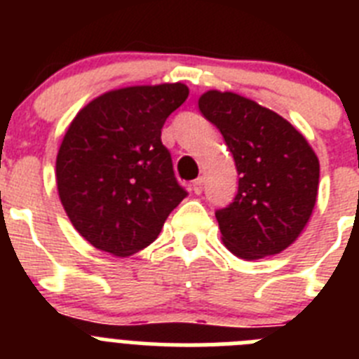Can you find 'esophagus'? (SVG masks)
Listing matches in <instances>:
<instances>
[{
  "label": "esophagus",
  "instance_id": "esophagus-1",
  "mask_svg": "<svg viewBox=\"0 0 359 359\" xmlns=\"http://www.w3.org/2000/svg\"><path fill=\"white\" fill-rule=\"evenodd\" d=\"M203 185H205V180H203V177H198V180L192 182V190H194V194H201Z\"/></svg>",
  "mask_w": 359,
  "mask_h": 359
}]
</instances>
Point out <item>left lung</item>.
I'll use <instances>...</instances> for the list:
<instances>
[{
    "label": "left lung",
    "instance_id": "8db88e82",
    "mask_svg": "<svg viewBox=\"0 0 359 359\" xmlns=\"http://www.w3.org/2000/svg\"><path fill=\"white\" fill-rule=\"evenodd\" d=\"M199 111L221 131L239 174V189L215 212L233 255H277L302 233L318 194L320 163L297 129L275 111L231 91L210 90Z\"/></svg>",
    "mask_w": 359,
    "mask_h": 359
}]
</instances>
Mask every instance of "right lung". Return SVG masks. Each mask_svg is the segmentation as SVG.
<instances>
[{"label": "right lung", "instance_id": "right-lung-1", "mask_svg": "<svg viewBox=\"0 0 359 359\" xmlns=\"http://www.w3.org/2000/svg\"><path fill=\"white\" fill-rule=\"evenodd\" d=\"M189 97L182 82L107 91L82 107L57 154V190L75 230L116 257L156 239L187 198L161 128Z\"/></svg>", "mask_w": 359, "mask_h": 359}]
</instances>
